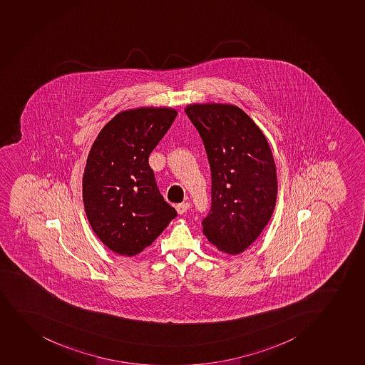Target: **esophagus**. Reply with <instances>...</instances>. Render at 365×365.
<instances>
[{"label": "esophagus", "mask_w": 365, "mask_h": 365, "mask_svg": "<svg viewBox=\"0 0 365 365\" xmlns=\"http://www.w3.org/2000/svg\"><path fill=\"white\" fill-rule=\"evenodd\" d=\"M188 207H190V204L188 203H180L175 205V209H177L178 214H180V215L185 214V212L188 210Z\"/></svg>", "instance_id": "obj_1"}]
</instances>
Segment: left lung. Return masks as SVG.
Instances as JSON below:
<instances>
[{"label":"left lung","instance_id":"obj_1","mask_svg":"<svg viewBox=\"0 0 365 365\" xmlns=\"http://www.w3.org/2000/svg\"><path fill=\"white\" fill-rule=\"evenodd\" d=\"M207 151L211 207L202 221L207 240L226 254L245 251L272 217L277 168L262 130L232 104H190L185 109Z\"/></svg>","mask_w":365,"mask_h":365}]
</instances>
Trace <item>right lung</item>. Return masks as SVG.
Listing matches in <instances>:
<instances>
[{
  "label": "right lung",
  "instance_id": "right-lung-1",
  "mask_svg": "<svg viewBox=\"0 0 365 365\" xmlns=\"http://www.w3.org/2000/svg\"><path fill=\"white\" fill-rule=\"evenodd\" d=\"M170 108L121 111L90 150L83 177L85 212L104 245L135 256L178 215L162 197L149 156L177 118Z\"/></svg>",
  "mask_w": 365,
  "mask_h": 365
}]
</instances>
